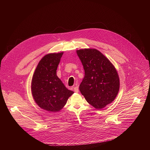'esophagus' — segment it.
Segmentation results:
<instances>
[{"mask_svg": "<svg viewBox=\"0 0 150 150\" xmlns=\"http://www.w3.org/2000/svg\"><path fill=\"white\" fill-rule=\"evenodd\" d=\"M74 90L75 92L76 93H78L79 91V88H78V87H74Z\"/></svg>", "mask_w": 150, "mask_h": 150, "instance_id": "esophagus-1", "label": "esophagus"}]
</instances>
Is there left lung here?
Masks as SVG:
<instances>
[{"instance_id": "1", "label": "left lung", "mask_w": 150, "mask_h": 150, "mask_svg": "<svg viewBox=\"0 0 150 150\" xmlns=\"http://www.w3.org/2000/svg\"><path fill=\"white\" fill-rule=\"evenodd\" d=\"M76 53L85 71L79 90L89 104L96 109H103L118 94L117 72L109 60L96 49H81Z\"/></svg>"}]
</instances>
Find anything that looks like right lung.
Listing matches in <instances>:
<instances>
[{
	"instance_id": "obj_1",
	"label": "right lung",
	"mask_w": 150,
	"mask_h": 150,
	"mask_svg": "<svg viewBox=\"0 0 150 150\" xmlns=\"http://www.w3.org/2000/svg\"><path fill=\"white\" fill-rule=\"evenodd\" d=\"M63 52L48 54L39 62L33 76L31 91L40 108L50 112L60 110L74 91L68 90L56 75Z\"/></svg>"
}]
</instances>
